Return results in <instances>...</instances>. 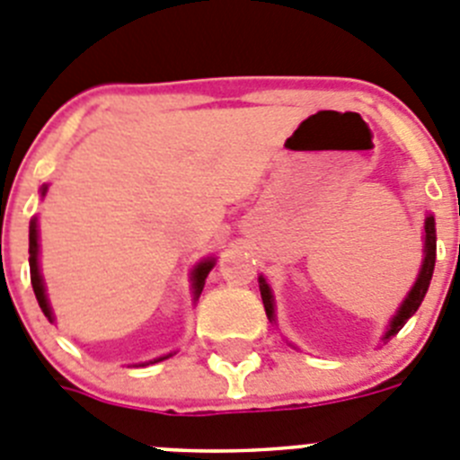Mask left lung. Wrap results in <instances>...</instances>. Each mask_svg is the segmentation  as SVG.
Segmentation results:
<instances>
[{
    "mask_svg": "<svg viewBox=\"0 0 460 460\" xmlns=\"http://www.w3.org/2000/svg\"><path fill=\"white\" fill-rule=\"evenodd\" d=\"M433 268H436V220H433V215H429L424 220V261H421L420 275H417L415 284L408 291L405 300L401 302L399 312L394 314V318L387 325V332L383 334V341L394 337L401 328L405 325V321L412 316V314L420 309L421 300H424L426 291H429V284H431L433 277ZM259 288H261V297H263V307H266V314L270 321H275V297H272L270 287H268V281L263 279V275L259 277Z\"/></svg>",
    "mask_w": 460,
    "mask_h": 460,
    "instance_id": "obj_1",
    "label": "left lung"
}]
</instances>
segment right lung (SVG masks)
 Segmentation results:
<instances>
[{"label": "right lung", "mask_w": 460, "mask_h": 460, "mask_svg": "<svg viewBox=\"0 0 460 460\" xmlns=\"http://www.w3.org/2000/svg\"><path fill=\"white\" fill-rule=\"evenodd\" d=\"M45 192H48V185H43L40 188V197H45ZM215 266V259H204L201 263H197L192 270V291H194V300L201 296V291H204V284H206V277H208V272L213 270ZM29 270H31V287H34V293H36V300H39L40 309H43V314L48 316L49 323H55V316H52V309H49V302H48V296H45V284H43V277H40V268H39V225H36V217L31 222H29ZM169 355H164V358H158V359H151V362H144L142 367H146V364H153V362H163V359H167Z\"/></svg>", "instance_id": "obj_1"}]
</instances>
